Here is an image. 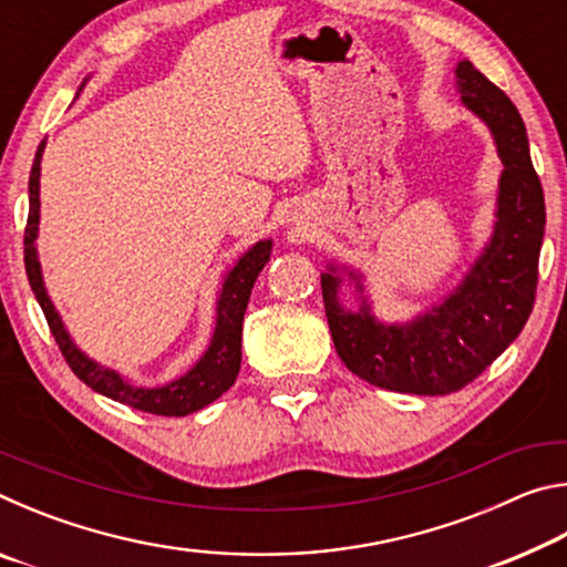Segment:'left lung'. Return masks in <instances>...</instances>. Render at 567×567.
<instances>
[{"mask_svg": "<svg viewBox=\"0 0 567 567\" xmlns=\"http://www.w3.org/2000/svg\"><path fill=\"white\" fill-rule=\"evenodd\" d=\"M455 74L463 104L491 127L505 167L493 237L473 270L443 302L408 324L375 320L364 297L358 312L344 310L334 265L322 272L324 315L340 360L370 385L412 395L457 392L520 334L533 312L545 235L543 187L520 112L473 62H460ZM350 277L362 292L360 275Z\"/></svg>", "mask_w": 567, "mask_h": 567, "instance_id": "8db88e82", "label": "left lung"}]
</instances>
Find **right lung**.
Segmentation results:
<instances>
[{"instance_id": "right-lung-1", "label": "right lung", "mask_w": 567, "mask_h": 567, "mask_svg": "<svg viewBox=\"0 0 567 567\" xmlns=\"http://www.w3.org/2000/svg\"><path fill=\"white\" fill-rule=\"evenodd\" d=\"M44 142L37 147L34 165L30 172V215H27L24 227V267L27 277H30L32 292L40 302L47 324L54 334L56 344L64 354L66 364L72 372L80 378L84 385H90L94 392H100L104 398H112L130 405L134 410L150 412V415H165V417H182L189 412L203 410L209 402H215L223 392L235 385V378L239 372V362H243V320L249 302V292L257 275L262 272V267L270 260L272 252V239H262L255 247H249L247 252L239 257L237 265L227 272L223 292L217 300V324L215 334L209 340V348L197 360L195 368L185 375L177 378L175 382L162 388H137L132 382L124 380L120 372L110 368H102L94 360H90L76 344L72 342L70 332L64 330L62 318L56 315L50 295L44 290L42 280V267L37 260V227H40V162H42Z\"/></svg>"}]
</instances>
